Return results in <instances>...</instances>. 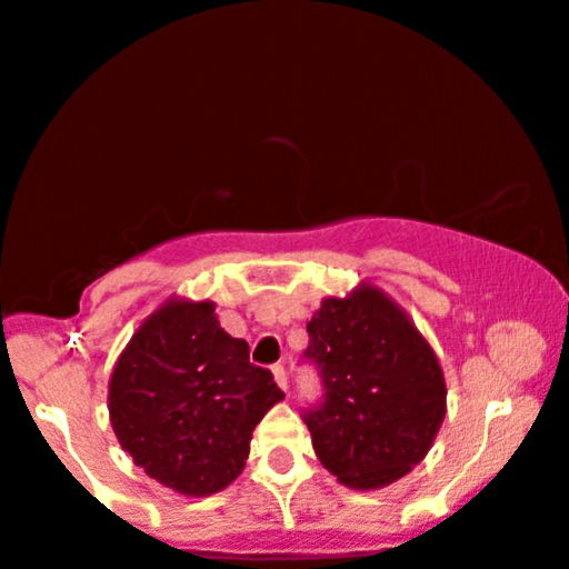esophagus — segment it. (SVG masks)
Returning a JSON list of instances; mask_svg holds the SVG:
<instances>
[{
	"label": "esophagus",
	"mask_w": 569,
	"mask_h": 569,
	"mask_svg": "<svg viewBox=\"0 0 569 569\" xmlns=\"http://www.w3.org/2000/svg\"><path fill=\"white\" fill-rule=\"evenodd\" d=\"M272 380L278 382V388H280V390L289 388V380H286V369L280 367V363H276V367H272Z\"/></svg>",
	"instance_id": "1"
}]
</instances>
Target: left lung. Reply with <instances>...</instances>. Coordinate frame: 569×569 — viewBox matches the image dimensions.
<instances>
[{"label": "left lung", "mask_w": 569, "mask_h": 569, "mask_svg": "<svg viewBox=\"0 0 569 569\" xmlns=\"http://www.w3.org/2000/svg\"><path fill=\"white\" fill-rule=\"evenodd\" d=\"M307 332L325 382L322 406L305 416L320 463L356 491L403 479L427 458L448 411L435 348L369 280L325 297Z\"/></svg>", "instance_id": "1"}]
</instances>
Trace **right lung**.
Wrapping results in <instances>:
<instances>
[{"mask_svg": "<svg viewBox=\"0 0 569 569\" xmlns=\"http://www.w3.org/2000/svg\"><path fill=\"white\" fill-rule=\"evenodd\" d=\"M283 392L249 363L210 299L169 297L140 322L109 380V419L121 450L150 479L210 497L244 471L252 431Z\"/></svg>", "mask_w": 569, "mask_h": 569, "instance_id": "right-lung-1", "label": "right lung"}]
</instances>
